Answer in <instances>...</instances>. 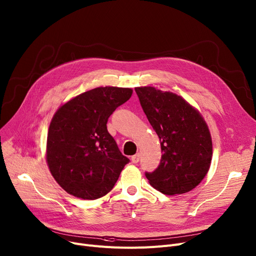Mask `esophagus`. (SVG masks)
<instances>
[{
    "mask_svg": "<svg viewBox=\"0 0 256 256\" xmlns=\"http://www.w3.org/2000/svg\"><path fill=\"white\" fill-rule=\"evenodd\" d=\"M140 155L138 153V154H135V155H133V156H132L131 160H132V162H133V163H138V162L140 161Z\"/></svg>",
    "mask_w": 256,
    "mask_h": 256,
    "instance_id": "1",
    "label": "esophagus"
}]
</instances>
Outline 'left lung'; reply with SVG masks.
Returning a JSON list of instances; mask_svg holds the SVG:
<instances>
[{
    "label": "left lung",
    "instance_id": "1",
    "mask_svg": "<svg viewBox=\"0 0 256 256\" xmlns=\"http://www.w3.org/2000/svg\"><path fill=\"white\" fill-rule=\"evenodd\" d=\"M144 112L161 144L158 168L146 176L163 194L186 193L196 187L211 165L213 148L200 112L181 96L154 86L135 88Z\"/></svg>",
    "mask_w": 256,
    "mask_h": 256
}]
</instances>
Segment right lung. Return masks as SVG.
Here are the masks:
<instances>
[{
    "label": "right lung",
    "mask_w": 256,
    "mask_h": 256,
    "mask_svg": "<svg viewBox=\"0 0 256 256\" xmlns=\"http://www.w3.org/2000/svg\"><path fill=\"white\" fill-rule=\"evenodd\" d=\"M131 95L128 88H96L71 99L54 114L48 134L46 160L56 183L73 196H104L130 162L106 124Z\"/></svg>",
    "instance_id": "right-lung-1"
}]
</instances>
